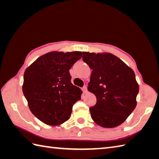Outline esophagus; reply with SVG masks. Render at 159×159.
<instances>
[{
	"label": "esophagus",
	"instance_id": "1",
	"mask_svg": "<svg viewBox=\"0 0 159 159\" xmlns=\"http://www.w3.org/2000/svg\"><path fill=\"white\" fill-rule=\"evenodd\" d=\"M82 89H83V92L85 93H86L87 92V86H84L83 88H82Z\"/></svg>",
	"mask_w": 159,
	"mask_h": 159
}]
</instances>
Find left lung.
Instances as JSON below:
<instances>
[{
	"mask_svg": "<svg viewBox=\"0 0 159 159\" xmlns=\"http://www.w3.org/2000/svg\"><path fill=\"white\" fill-rule=\"evenodd\" d=\"M83 60L92 70L87 89L97 100L91 117L103 128L118 126L137 106L139 87L134 71L109 52H83Z\"/></svg>",
	"mask_w": 159,
	"mask_h": 159,
	"instance_id": "obj_1",
	"label": "left lung"
}]
</instances>
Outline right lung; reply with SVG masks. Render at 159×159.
I'll list each match as a JSON object with an SVG mask.
<instances>
[{"mask_svg": "<svg viewBox=\"0 0 159 159\" xmlns=\"http://www.w3.org/2000/svg\"><path fill=\"white\" fill-rule=\"evenodd\" d=\"M82 52L52 51L37 59L25 71L22 92L30 111L49 126H58L70 117L82 91L71 83L69 70Z\"/></svg>", "mask_w": 159, "mask_h": 159, "instance_id": "add662e5", "label": "right lung"}]
</instances>
